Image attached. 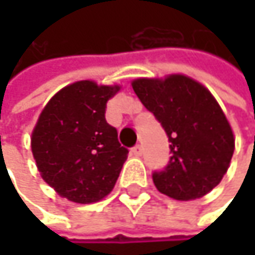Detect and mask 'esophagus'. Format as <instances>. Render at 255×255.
<instances>
[{
  "label": "esophagus",
  "instance_id": "esophagus-1",
  "mask_svg": "<svg viewBox=\"0 0 255 255\" xmlns=\"http://www.w3.org/2000/svg\"><path fill=\"white\" fill-rule=\"evenodd\" d=\"M131 153H132L134 156H140V155L143 153V147H141V144H135V146L131 149Z\"/></svg>",
  "mask_w": 255,
  "mask_h": 255
}]
</instances>
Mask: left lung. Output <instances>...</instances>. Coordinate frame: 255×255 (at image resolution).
<instances>
[{"mask_svg":"<svg viewBox=\"0 0 255 255\" xmlns=\"http://www.w3.org/2000/svg\"><path fill=\"white\" fill-rule=\"evenodd\" d=\"M132 90L170 141L168 164L152 173L156 189L178 201L213 190L226 174L235 149L232 128L213 94L184 75L140 78L132 81Z\"/></svg>","mask_w":255,"mask_h":255,"instance_id":"8db88e82","label":"left lung"}]
</instances>
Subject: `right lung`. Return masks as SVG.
<instances>
[{
    "label": "right lung",
    "instance_id": "add662e5",
    "mask_svg": "<svg viewBox=\"0 0 255 255\" xmlns=\"http://www.w3.org/2000/svg\"><path fill=\"white\" fill-rule=\"evenodd\" d=\"M118 90L93 81L71 84L47 103L32 132L41 177L72 202L91 204L109 195L127 159L128 149L105 118Z\"/></svg>",
    "mask_w": 255,
    "mask_h": 255
}]
</instances>
